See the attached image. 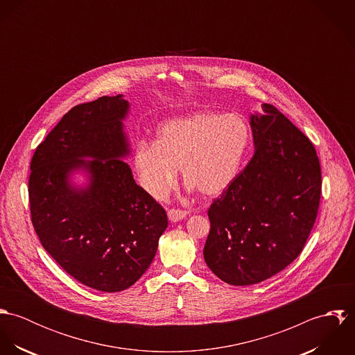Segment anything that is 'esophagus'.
<instances>
[{"label": "esophagus", "mask_w": 355, "mask_h": 355, "mask_svg": "<svg viewBox=\"0 0 355 355\" xmlns=\"http://www.w3.org/2000/svg\"><path fill=\"white\" fill-rule=\"evenodd\" d=\"M187 216V211L186 210H183V209H169L168 210V217H169V220L172 221V223H176V221H180V220H183L184 217Z\"/></svg>", "instance_id": "34e87169"}]
</instances>
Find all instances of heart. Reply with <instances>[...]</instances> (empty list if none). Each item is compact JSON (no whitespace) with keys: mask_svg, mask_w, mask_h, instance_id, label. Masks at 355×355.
Instances as JSON below:
<instances>
[{"mask_svg":"<svg viewBox=\"0 0 355 355\" xmlns=\"http://www.w3.org/2000/svg\"><path fill=\"white\" fill-rule=\"evenodd\" d=\"M252 139L241 114L200 112L164 123L157 144L139 142L135 169L153 198H164L173 187L178 168L187 186L205 197L225 191L238 176Z\"/></svg>","mask_w":355,"mask_h":355,"instance_id":"b5f03b06","label":"heart"}]
</instances>
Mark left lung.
<instances>
[{
  "mask_svg": "<svg viewBox=\"0 0 355 355\" xmlns=\"http://www.w3.org/2000/svg\"><path fill=\"white\" fill-rule=\"evenodd\" d=\"M250 119L254 152L207 210L203 257L232 286L263 282L302 253L321 198V166L304 132L276 106Z\"/></svg>",
  "mask_w": 355,
  "mask_h": 355,
  "instance_id": "obj_1",
  "label": "left lung"
}]
</instances>
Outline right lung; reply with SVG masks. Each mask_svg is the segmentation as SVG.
Returning <instances> with one entry per match:
<instances>
[{"instance_id": "add662e5", "label": "right lung", "mask_w": 355, "mask_h": 355, "mask_svg": "<svg viewBox=\"0 0 355 355\" xmlns=\"http://www.w3.org/2000/svg\"><path fill=\"white\" fill-rule=\"evenodd\" d=\"M127 109L121 96L69 109L38 145L28 179L31 221L44 249L78 282L105 293L123 291L146 272L168 227L165 209L119 159L128 153ZM76 167L92 175L87 191L67 184Z\"/></svg>"}]
</instances>
